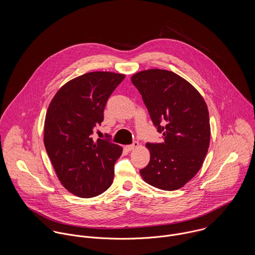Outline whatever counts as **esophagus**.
Returning <instances> with one entry per match:
<instances>
[{"label":"esophagus","mask_w":255,"mask_h":255,"mask_svg":"<svg viewBox=\"0 0 255 255\" xmlns=\"http://www.w3.org/2000/svg\"><path fill=\"white\" fill-rule=\"evenodd\" d=\"M138 145H139V144H138V142H136V141H135V142H133L132 144H129V145L126 146V149H127V150H128V151H131V150H133L134 148L138 147Z\"/></svg>","instance_id":"esophagus-1"}]
</instances>
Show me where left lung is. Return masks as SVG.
Returning a JSON list of instances; mask_svg holds the SVG:
<instances>
[{"label": "left lung", "mask_w": 255, "mask_h": 255, "mask_svg": "<svg viewBox=\"0 0 255 255\" xmlns=\"http://www.w3.org/2000/svg\"><path fill=\"white\" fill-rule=\"evenodd\" d=\"M161 143H147L150 161L140 175L163 190H176L200 170L210 143L207 105L200 93L173 72L152 69L131 76Z\"/></svg>", "instance_id": "left-lung-1"}]
</instances>
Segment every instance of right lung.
I'll list each match as a JSON object with an SVG mask.
<instances>
[{
  "mask_svg": "<svg viewBox=\"0 0 255 255\" xmlns=\"http://www.w3.org/2000/svg\"><path fill=\"white\" fill-rule=\"evenodd\" d=\"M125 74L93 72L66 83L52 99L45 119L44 144L61 183L74 195L90 198L106 191L123 152L106 139L93 140V128Z\"/></svg>",
  "mask_w": 255,
  "mask_h": 255,
  "instance_id": "obj_1",
  "label": "right lung"
}]
</instances>
